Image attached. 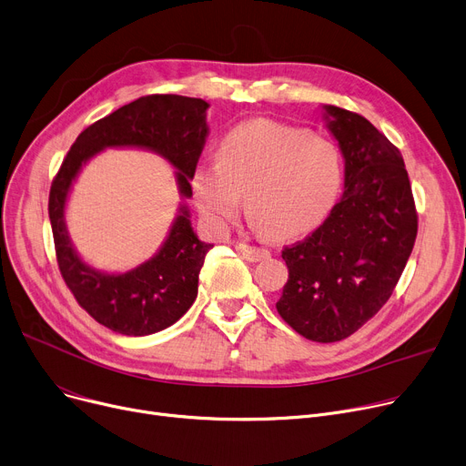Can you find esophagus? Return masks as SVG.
Here are the masks:
<instances>
[{
	"label": "esophagus",
	"instance_id": "1",
	"mask_svg": "<svg viewBox=\"0 0 466 466\" xmlns=\"http://www.w3.org/2000/svg\"><path fill=\"white\" fill-rule=\"evenodd\" d=\"M235 250H237L246 261H252V263L268 259V256H270L268 250L258 248V246H248V244H244V242H238V244L235 246Z\"/></svg>",
	"mask_w": 466,
	"mask_h": 466
}]
</instances>
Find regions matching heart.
Wrapping results in <instances>:
<instances>
[{"label": "heart", "mask_w": 466, "mask_h": 466, "mask_svg": "<svg viewBox=\"0 0 466 466\" xmlns=\"http://www.w3.org/2000/svg\"><path fill=\"white\" fill-rule=\"evenodd\" d=\"M342 184L337 147L307 129L275 120H250L229 129L216 163H201L191 191L208 226L224 231L246 212L272 240L303 237L331 214Z\"/></svg>", "instance_id": "heart-1"}]
</instances>
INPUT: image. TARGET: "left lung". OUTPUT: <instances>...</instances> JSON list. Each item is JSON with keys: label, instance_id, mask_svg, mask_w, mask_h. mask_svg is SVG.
Returning <instances> with one entry per match:
<instances>
[{"label": "left lung", "instance_id": "obj_1", "mask_svg": "<svg viewBox=\"0 0 466 466\" xmlns=\"http://www.w3.org/2000/svg\"><path fill=\"white\" fill-rule=\"evenodd\" d=\"M344 157V194L303 242L284 248L289 277L277 303L293 329L337 342L391 297L418 235V214L400 152L367 118L321 105Z\"/></svg>", "mask_w": 466, "mask_h": 466}]
</instances>
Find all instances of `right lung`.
I'll use <instances>...</instances> for the list:
<instances>
[{
  "instance_id": "1",
  "label": "right lung",
  "mask_w": 466,
  "mask_h": 466,
  "mask_svg": "<svg viewBox=\"0 0 466 466\" xmlns=\"http://www.w3.org/2000/svg\"><path fill=\"white\" fill-rule=\"evenodd\" d=\"M205 99L173 94L135 99L82 131L52 182L48 216L60 272L97 323L120 335L147 337L178 321L198 297L199 270L212 244L199 240L186 203L157 252L124 272L92 267L76 252L66 222V207L82 167L106 148H139L175 169L178 194L191 198V175L208 135Z\"/></svg>"
}]
</instances>
